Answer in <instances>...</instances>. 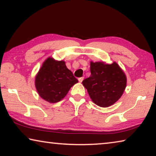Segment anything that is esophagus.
<instances>
[{"label": "esophagus", "instance_id": "1", "mask_svg": "<svg viewBox=\"0 0 156 156\" xmlns=\"http://www.w3.org/2000/svg\"><path fill=\"white\" fill-rule=\"evenodd\" d=\"M83 80H84V77H80V78H78V80H79V82H80V83H82Z\"/></svg>", "mask_w": 156, "mask_h": 156}]
</instances>
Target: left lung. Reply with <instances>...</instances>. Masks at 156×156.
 Here are the masks:
<instances>
[{
    "label": "left lung",
    "mask_w": 156,
    "mask_h": 156,
    "mask_svg": "<svg viewBox=\"0 0 156 156\" xmlns=\"http://www.w3.org/2000/svg\"><path fill=\"white\" fill-rule=\"evenodd\" d=\"M90 77L83 84L95 104L102 107H109L119 100L125 91L126 78L116 62L111 65L91 62Z\"/></svg>",
    "instance_id": "8db88e82"
}]
</instances>
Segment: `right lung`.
I'll list each match as a JSON object with an SVG mask.
<instances>
[{
  "instance_id": "right-lung-1",
  "label": "right lung",
  "mask_w": 156,
  "mask_h": 156,
  "mask_svg": "<svg viewBox=\"0 0 156 156\" xmlns=\"http://www.w3.org/2000/svg\"><path fill=\"white\" fill-rule=\"evenodd\" d=\"M78 82L64 61H56L49 58L39 70L35 84L42 98L55 103L65 97L70 88Z\"/></svg>"
}]
</instances>
